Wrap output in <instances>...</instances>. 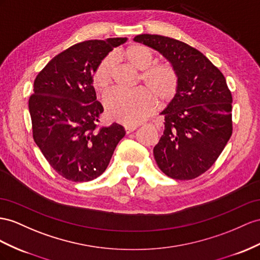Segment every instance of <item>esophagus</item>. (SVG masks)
Listing matches in <instances>:
<instances>
[{"mask_svg": "<svg viewBox=\"0 0 260 260\" xmlns=\"http://www.w3.org/2000/svg\"><path fill=\"white\" fill-rule=\"evenodd\" d=\"M136 128H137L136 125H126L125 126V131L127 134H129V133H132V132H134Z\"/></svg>", "mask_w": 260, "mask_h": 260, "instance_id": "34e87169", "label": "esophagus"}]
</instances>
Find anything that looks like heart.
<instances>
[{
    "label": "heart",
    "instance_id": "1",
    "mask_svg": "<svg viewBox=\"0 0 260 260\" xmlns=\"http://www.w3.org/2000/svg\"><path fill=\"white\" fill-rule=\"evenodd\" d=\"M122 56L136 69L143 70L141 79L159 99L167 101L175 94L177 88L175 70L168 63L151 65L154 56L148 47L138 44L133 45L122 52ZM112 80L113 59L109 57L98 66L93 77V84L99 91L105 92L110 89ZM152 92L146 89L112 91L104 99L108 114L112 119L125 125L139 124L157 108L158 100Z\"/></svg>",
    "mask_w": 260,
    "mask_h": 260
}]
</instances>
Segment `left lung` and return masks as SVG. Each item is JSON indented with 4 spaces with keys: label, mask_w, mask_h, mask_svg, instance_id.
<instances>
[{
    "label": "left lung",
    "mask_w": 260,
    "mask_h": 260,
    "mask_svg": "<svg viewBox=\"0 0 260 260\" xmlns=\"http://www.w3.org/2000/svg\"><path fill=\"white\" fill-rule=\"evenodd\" d=\"M134 42L158 51L171 63L177 88L160 115L164 135L154 147L165 175L190 180L215 162L232 136V94L223 73L202 52L177 39L142 34Z\"/></svg>",
    "instance_id": "left-lung-1"
}]
</instances>
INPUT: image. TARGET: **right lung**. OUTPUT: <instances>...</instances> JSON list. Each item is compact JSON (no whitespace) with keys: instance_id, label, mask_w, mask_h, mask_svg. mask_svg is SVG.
Here are the masks:
<instances>
[{"instance_id":"1","label":"right lung","mask_w":260,"mask_h":260,"mask_svg":"<svg viewBox=\"0 0 260 260\" xmlns=\"http://www.w3.org/2000/svg\"><path fill=\"white\" fill-rule=\"evenodd\" d=\"M126 42V37H116L73 45L35 79L28 101L32 137L51 167L68 180L91 181L101 176L126 134L117 123L98 128L103 106L93 88L100 62Z\"/></svg>"}]
</instances>
